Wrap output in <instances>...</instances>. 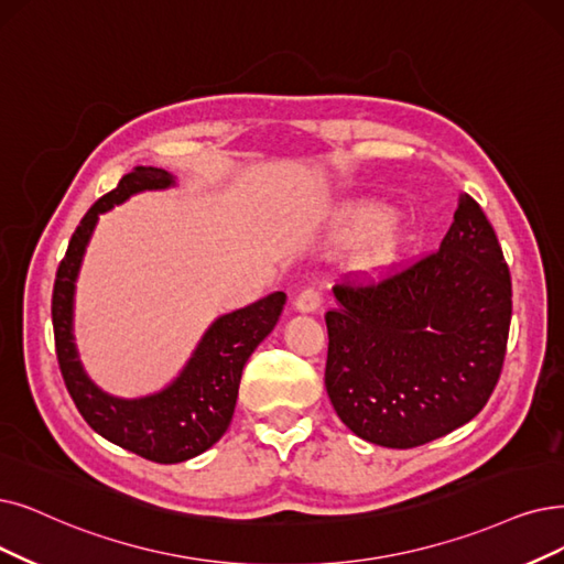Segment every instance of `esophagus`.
<instances>
[{
	"mask_svg": "<svg viewBox=\"0 0 564 564\" xmlns=\"http://www.w3.org/2000/svg\"><path fill=\"white\" fill-rule=\"evenodd\" d=\"M319 305H322V294H319V291L314 289V286L303 289L301 294L296 296V301H294V307H296L299 312H317Z\"/></svg>",
	"mask_w": 564,
	"mask_h": 564,
	"instance_id": "obj_1",
	"label": "esophagus"
}]
</instances>
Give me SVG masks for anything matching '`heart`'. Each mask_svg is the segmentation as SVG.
Instances as JSON below:
<instances>
[{
    "label": "heart",
    "instance_id": "heart-1",
    "mask_svg": "<svg viewBox=\"0 0 564 564\" xmlns=\"http://www.w3.org/2000/svg\"><path fill=\"white\" fill-rule=\"evenodd\" d=\"M343 229L351 238H364L372 230L376 231L370 240V259L375 263L387 261L400 242L402 227L398 217H387L384 208L375 200H356L349 204L343 215Z\"/></svg>",
    "mask_w": 564,
    "mask_h": 564
}]
</instances>
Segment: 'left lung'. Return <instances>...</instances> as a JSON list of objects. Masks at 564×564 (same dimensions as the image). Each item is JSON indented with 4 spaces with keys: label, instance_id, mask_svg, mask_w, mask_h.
<instances>
[{
    "label": "left lung",
    "instance_id": "1",
    "mask_svg": "<svg viewBox=\"0 0 564 564\" xmlns=\"http://www.w3.org/2000/svg\"><path fill=\"white\" fill-rule=\"evenodd\" d=\"M333 296L326 391L354 435L412 448L484 410L502 372L511 278L475 198L460 194L437 252Z\"/></svg>",
    "mask_w": 564,
    "mask_h": 564
}]
</instances>
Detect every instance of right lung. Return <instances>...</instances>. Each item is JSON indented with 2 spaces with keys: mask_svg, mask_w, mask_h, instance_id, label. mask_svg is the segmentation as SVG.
<instances>
[{
  "mask_svg": "<svg viewBox=\"0 0 564 564\" xmlns=\"http://www.w3.org/2000/svg\"><path fill=\"white\" fill-rule=\"evenodd\" d=\"M175 177L154 166H137L118 187L101 196L80 219L53 286V330L64 384L78 412L95 433L127 452L154 463H183L208 448L231 423L242 368L252 351L275 328L286 303L284 291L227 312L200 337L185 368L162 391L120 398L99 389L87 377L74 337L76 280L99 215L141 192H160Z\"/></svg>",
  "mask_w": 564,
  "mask_h": 564,
  "instance_id": "add662e5",
  "label": "right lung"
}]
</instances>
